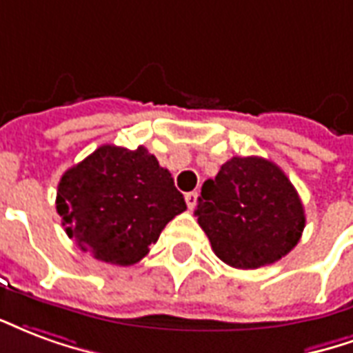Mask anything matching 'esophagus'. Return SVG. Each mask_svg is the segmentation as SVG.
Wrapping results in <instances>:
<instances>
[{
    "label": "esophagus",
    "mask_w": 353,
    "mask_h": 353,
    "mask_svg": "<svg viewBox=\"0 0 353 353\" xmlns=\"http://www.w3.org/2000/svg\"><path fill=\"white\" fill-rule=\"evenodd\" d=\"M184 199H186L188 208H194L195 203H197V192H188V194L184 195Z\"/></svg>",
    "instance_id": "1"
}]
</instances>
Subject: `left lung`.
Masks as SVG:
<instances>
[{"mask_svg": "<svg viewBox=\"0 0 353 353\" xmlns=\"http://www.w3.org/2000/svg\"><path fill=\"white\" fill-rule=\"evenodd\" d=\"M195 216L216 256L235 269L279 261L305 230L297 190L276 163L258 156L225 161L203 184Z\"/></svg>", "mask_w": 353, "mask_h": 353, "instance_id": "left-lung-1", "label": "left lung"}]
</instances>
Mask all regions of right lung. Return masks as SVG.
Returning a JSON list of instances; mask_svg holds the SVG:
<instances>
[{"mask_svg":"<svg viewBox=\"0 0 353 353\" xmlns=\"http://www.w3.org/2000/svg\"><path fill=\"white\" fill-rule=\"evenodd\" d=\"M56 210L82 252L125 267L145 258L186 201L145 146L103 145L63 173Z\"/></svg>","mask_w":353,"mask_h":353,"instance_id":"1","label":"right lung"}]
</instances>
